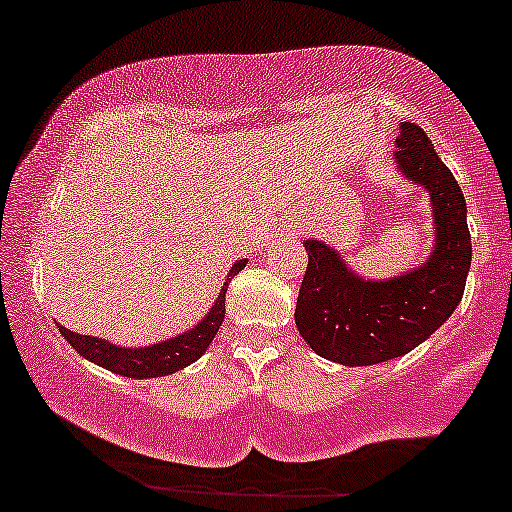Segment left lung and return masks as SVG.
Returning a JSON list of instances; mask_svg holds the SVG:
<instances>
[{"mask_svg":"<svg viewBox=\"0 0 512 512\" xmlns=\"http://www.w3.org/2000/svg\"><path fill=\"white\" fill-rule=\"evenodd\" d=\"M397 146L399 170L426 187L436 214V250L424 267L390 281H363L325 243L305 240L298 332L315 354L342 366L390 361L431 337L462 301L472 262L467 204L455 175L414 122H404Z\"/></svg>","mask_w":512,"mask_h":512,"instance_id":"obj_1","label":"left lung"}]
</instances>
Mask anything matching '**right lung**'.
I'll return each mask as SVG.
<instances>
[{
    "label": "right lung",
    "instance_id": "right-lung-1",
    "mask_svg": "<svg viewBox=\"0 0 512 512\" xmlns=\"http://www.w3.org/2000/svg\"><path fill=\"white\" fill-rule=\"evenodd\" d=\"M243 267L245 260H238L233 264L231 272H228V279H233ZM226 291L228 281L223 286L221 296L216 298L214 308L209 310V315L199 322L195 330L168 339V342L144 346V349H122V346H113L98 337L72 332L67 327H60V332L81 356L98 363V366L113 370L117 375H127V378H158V375H170L175 370L190 366L192 361H197L207 351L211 339L219 332L223 315H226Z\"/></svg>",
    "mask_w": 512,
    "mask_h": 512
}]
</instances>
